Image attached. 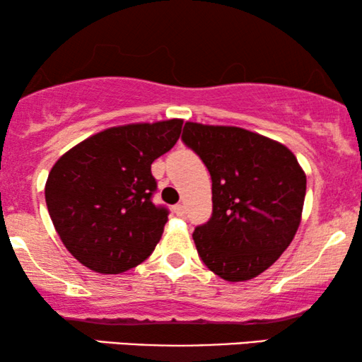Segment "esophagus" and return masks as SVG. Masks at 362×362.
<instances>
[{
  "label": "esophagus",
  "mask_w": 362,
  "mask_h": 362,
  "mask_svg": "<svg viewBox=\"0 0 362 362\" xmlns=\"http://www.w3.org/2000/svg\"><path fill=\"white\" fill-rule=\"evenodd\" d=\"M173 211H175L176 216H180V217L186 214V209H185V206H182V204H176L175 207H173Z\"/></svg>",
  "instance_id": "34e87169"
}]
</instances>
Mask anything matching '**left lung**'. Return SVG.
Masks as SVG:
<instances>
[{"instance_id":"8db88e82","label":"left lung","mask_w":362,"mask_h":362,"mask_svg":"<svg viewBox=\"0 0 362 362\" xmlns=\"http://www.w3.org/2000/svg\"><path fill=\"white\" fill-rule=\"evenodd\" d=\"M181 140L212 180V216L192 234L197 254L227 281L254 279L293 240L306 192L303 170L288 148L244 128L187 122Z\"/></svg>"}]
</instances>
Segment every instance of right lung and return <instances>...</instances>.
Segmentation results:
<instances>
[{"label": "right lung", "mask_w": 362, "mask_h": 362, "mask_svg": "<svg viewBox=\"0 0 362 362\" xmlns=\"http://www.w3.org/2000/svg\"><path fill=\"white\" fill-rule=\"evenodd\" d=\"M182 120L132 123L93 135L52 166L46 204L66 249L98 274H122L151 255L170 211L155 206L151 163L170 151Z\"/></svg>", "instance_id": "obj_1"}]
</instances>
